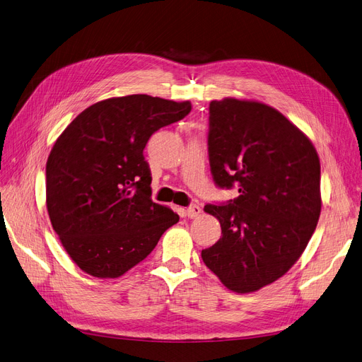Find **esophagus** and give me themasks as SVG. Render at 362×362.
Wrapping results in <instances>:
<instances>
[{"mask_svg": "<svg viewBox=\"0 0 362 362\" xmlns=\"http://www.w3.org/2000/svg\"><path fill=\"white\" fill-rule=\"evenodd\" d=\"M200 212H202V209H200V206H197V204H190V206H188V208L185 209V215H187L188 218H196V216L200 215Z\"/></svg>", "mask_w": 362, "mask_h": 362, "instance_id": "obj_1", "label": "esophagus"}]
</instances>
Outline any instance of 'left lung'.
Masks as SVG:
<instances>
[{
  "label": "left lung",
  "instance_id": "8db88e82",
  "mask_svg": "<svg viewBox=\"0 0 362 362\" xmlns=\"http://www.w3.org/2000/svg\"><path fill=\"white\" fill-rule=\"evenodd\" d=\"M208 151L219 188L238 197L206 204L221 238L202 259L237 293L271 284L293 267L321 212L320 159L308 136L257 101H211Z\"/></svg>",
  "mask_w": 362,
  "mask_h": 362
}]
</instances>
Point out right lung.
Wrapping results in <instances>:
<instances>
[{
    "label": "right lung",
    "instance_id": "1",
    "mask_svg": "<svg viewBox=\"0 0 362 362\" xmlns=\"http://www.w3.org/2000/svg\"><path fill=\"white\" fill-rule=\"evenodd\" d=\"M192 110L146 94L107 98L79 113L47 160L51 226L74 262L98 279H116L150 255L178 222L154 203L144 147L158 129Z\"/></svg>",
    "mask_w": 362,
    "mask_h": 362
}]
</instances>
